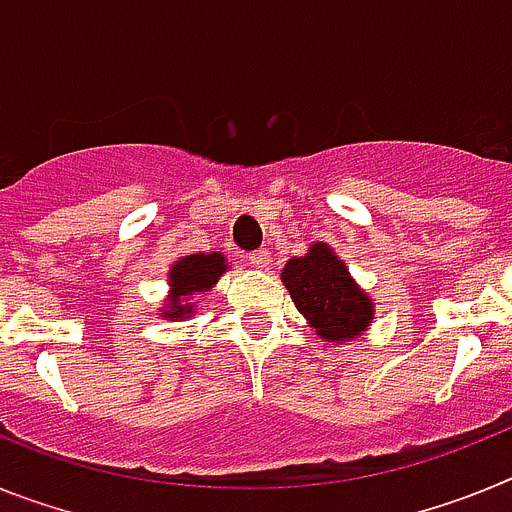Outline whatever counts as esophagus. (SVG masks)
Here are the masks:
<instances>
[{
	"instance_id": "obj_1",
	"label": "esophagus",
	"mask_w": 512,
	"mask_h": 512,
	"mask_svg": "<svg viewBox=\"0 0 512 512\" xmlns=\"http://www.w3.org/2000/svg\"><path fill=\"white\" fill-rule=\"evenodd\" d=\"M246 261L251 266H256V269H264L266 264H269V253L261 248V251H253V253H246Z\"/></svg>"
}]
</instances>
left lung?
I'll list each match as a JSON object with an SVG mask.
<instances>
[{"label": "left lung", "instance_id": "obj_1", "mask_svg": "<svg viewBox=\"0 0 512 512\" xmlns=\"http://www.w3.org/2000/svg\"><path fill=\"white\" fill-rule=\"evenodd\" d=\"M282 282L320 338L351 341L372 323V300L325 243H315L307 256L287 261Z\"/></svg>", "mask_w": 512, "mask_h": 512}]
</instances>
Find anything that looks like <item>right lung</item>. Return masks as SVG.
<instances>
[{
  "label": "right lung",
  "mask_w": 512,
  "mask_h": 512,
  "mask_svg": "<svg viewBox=\"0 0 512 512\" xmlns=\"http://www.w3.org/2000/svg\"><path fill=\"white\" fill-rule=\"evenodd\" d=\"M225 256L223 253H194V256H184L182 261H176L171 266V295L169 310H164V318H184L187 312H192L189 307L182 305L189 295L194 292H205L212 284L217 282V277L225 271Z\"/></svg>",
  "instance_id": "add662e5"
}]
</instances>
